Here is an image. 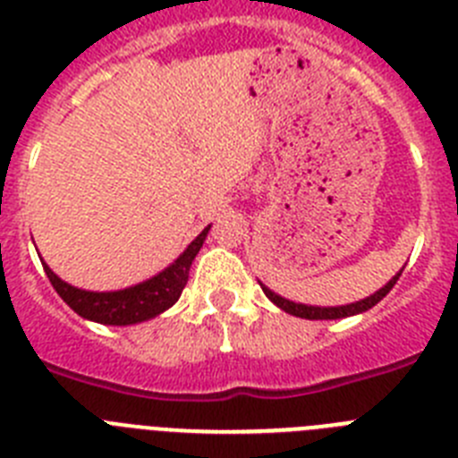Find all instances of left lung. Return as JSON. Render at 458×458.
Segmentation results:
<instances>
[{
	"mask_svg": "<svg viewBox=\"0 0 458 458\" xmlns=\"http://www.w3.org/2000/svg\"><path fill=\"white\" fill-rule=\"evenodd\" d=\"M403 270V268H402ZM402 270L394 275V277L387 282L383 289H378L376 293L367 295V298H362V301L358 302H351V305H339V307H317V305H302V302H293V301H286V298H282V295H277L275 291H270L268 286L261 284V289H264V293L268 295V301L275 302V305L279 307V310H284L286 314H293V317H301V318H310V321H330V318H346V317H355V314H362V311L371 310V307L376 305V302H380L383 298H386L387 293H390L392 286L396 284V279H399V275H402Z\"/></svg>",
	"mask_w": 458,
	"mask_h": 458,
	"instance_id": "left-lung-1",
	"label": "left lung"
}]
</instances>
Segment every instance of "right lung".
<instances>
[{
    "instance_id": "add662e5",
    "label": "right lung",
    "mask_w": 458,
    "mask_h": 458,
    "mask_svg": "<svg viewBox=\"0 0 458 458\" xmlns=\"http://www.w3.org/2000/svg\"><path fill=\"white\" fill-rule=\"evenodd\" d=\"M210 225L206 226L199 236L190 242L183 254L169 264L163 273L153 275L151 279H144L140 284L128 286L119 291H87L68 284L56 273H52L50 266L40 259L46 268L47 279L52 282L55 291L62 295V301L78 311L82 318L103 323V326H135V323L148 321V318L160 317L165 310L174 305L181 298V291L188 284L190 266L194 257L199 254L201 245L206 241Z\"/></svg>"
}]
</instances>
